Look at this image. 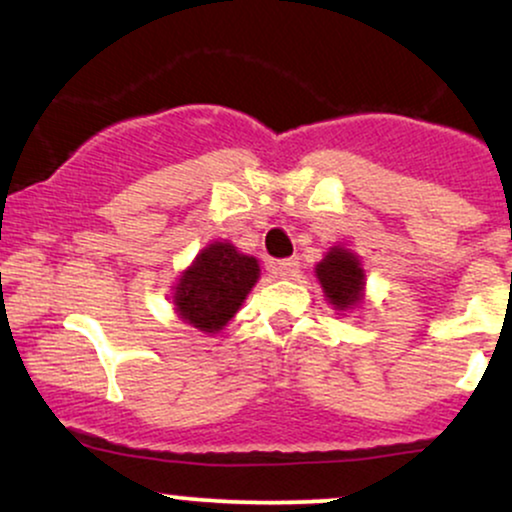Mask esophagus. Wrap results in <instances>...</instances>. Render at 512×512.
Returning a JSON list of instances; mask_svg holds the SVG:
<instances>
[{
	"label": "esophagus",
	"mask_w": 512,
	"mask_h": 512,
	"mask_svg": "<svg viewBox=\"0 0 512 512\" xmlns=\"http://www.w3.org/2000/svg\"><path fill=\"white\" fill-rule=\"evenodd\" d=\"M273 273L282 277V280H292L299 273V258H282V261H277L273 266Z\"/></svg>",
	"instance_id": "34e87169"
}]
</instances>
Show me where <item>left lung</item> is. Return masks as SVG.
<instances>
[{"label":"left lung","instance_id":"1","mask_svg":"<svg viewBox=\"0 0 512 512\" xmlns=\"http://www.w3.org/2000/svg\"><path fill=\"white\" fill-rule=\"evenodd\" d=\"M323 294L337 315L358 311L365 301V270L361 258L342 244L327 249L323 261L315 266Z\"/></svg>","mask_w":512,"mask_h":512}]
</instances>
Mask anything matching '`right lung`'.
<instances>
[{"label": "right lung", "instance_id": "add662e5", "mask_svg": "<svg viewBox=\"0 0 512 512\" xmlns=\"http://www.w3.org/2000/svg\"><path fill=\"white\" fill-rule=\"evenodd\" d=\"M261 277L254 256L232 242H211L182 270L173 287V306L182 323L204 334H218L235 318Z\"/></svg>", "mask_w": 512, "mask_h": 512}]
</instances>
